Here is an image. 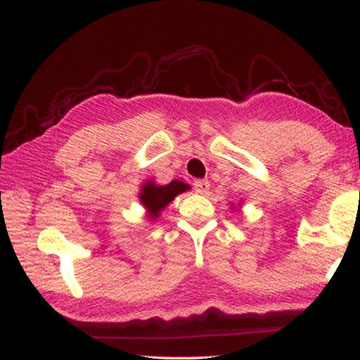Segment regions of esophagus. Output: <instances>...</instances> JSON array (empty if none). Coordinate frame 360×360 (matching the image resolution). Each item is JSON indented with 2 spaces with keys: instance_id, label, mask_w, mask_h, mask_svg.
<instances>
[{
  "instance_id": "esophagus-1",
  "label": "esophagus",
  "mask_w": 360,
  "mask_h": 360,
  "mask_svg": "<svg viewBox=\"0 0 360 360\" xmlns=\"http://www.w3.org/2000/svg\"><path fill=\"white\" fill-rule=\"evenodd\" d=\"M193 187H195V192L196 193H200V195H205L209 192V188H210V182L209 181H195V184H193Z\"/></svg>"
}]
</instances>
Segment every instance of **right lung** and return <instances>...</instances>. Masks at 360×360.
<instances>
[{
  "label": "right lung",
  "mask_w": 360,
  "mask_h": 360,
  "mask_svg": "<svg viewBox=\"0 0 360 360\" xmlns=\"http://www.w3.org/2000/svg\"><path fill=\"white\" fill-rule=\"evenodd\" d=\"M187 190H190V186L187 182L182 181H172L165 186L156 184L155 179L145 181L141 186L139 192V201L142 202L143 209L147 210L145 215L151 221L158 219L160 217V212H162L176 196L187 192Z\"/></svg>",
  "instance_id": "obj_1"
}]
</instances>
